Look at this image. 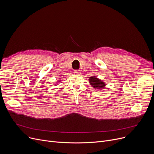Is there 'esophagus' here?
<instances>
[{
  "instance_id": "obj_1",
  "label": "esophagus",
  "mask_w": 154,
  "mask_h": 154,
  "mask_svg": "<svg viewBox=\"0 0 154 154\" xmlns=\"http://www.w3.org/2000/svg\"><path fill=\"white\" fill-rule=\"evenodd\" d=\"M74 74H80V70H74Z\"/></svg>"
}]
</instances>
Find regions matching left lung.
<instances>
[{
    "label": "left lung",
    "instance_id": "1",
    "mask_svg": "<svg viewBox=\"0 0 154 154\" xmlns=\"http://www.w3.org/2000/svg\"><path fill=\"white\" fill-rule=\"evenodd\" d=\"M88 81H89V84L91 85L95 88V89H98V90H102L106 86V83H105L102 80L99 79L97 77L94 75L91 77H89V79H88Z\"/></svg>",
    "mask_w": 154,
    "mask_h": 154
}]
</instances>
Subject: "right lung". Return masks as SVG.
Returning <instances> with one entry per match:
<instances>
[{"mask_svg": "<svg viewBox=\"0 0 154 154\" xmlns=\"http://www.w3.org/2000/svg\"><path fill=\"white\" fill-rule=\"evenodd\" d=\"M61 82V80H58V81H57V82H56V84H55V85H58L59 84H60V82Z\"/></svg>", "mask_w": 154, "mask_h": 154, "instance_id": "right-lung-1", "label": "right lung"}]
</instances>
